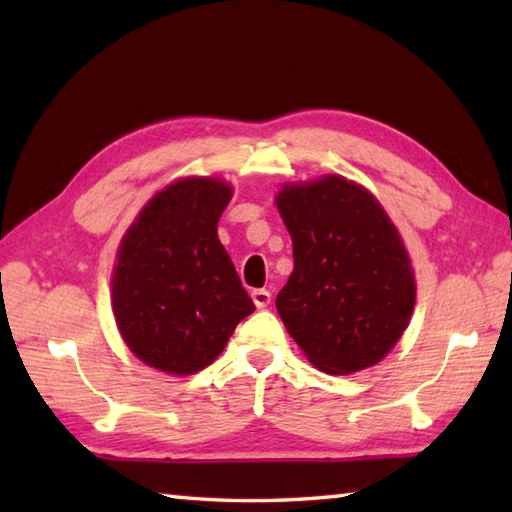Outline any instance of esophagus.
Listing matches in <instances>:
<instances>
[{"label": "esophagus", "mask_w": 512, "mask_h": 512, "mask_svg": "<svg viewBox=\"0 0 512 512\" xmlns=\"http://www.w3.org/2000/svg\"><path fill=\"white\" fill-rule=\"evenodd\" d=\"M250 297H253V303H255V306H257L259 310L268 308V306H270V299H273V297H270V292L264 290V288L253 290V292H250Z\"/></svg>", "instance_id": "obj_1"}]
</instances>
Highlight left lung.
Instances as JSON below:
<instances>
[{
    "label": "left lung",
    "instance_id": "left-lung-1",
    "mask_svg": "<svg viewBox=\"0 0 512 512\" xmlns=\"http://www.w3.org/2000/svg\"><path fill=\"white\" fill-rule=\"evenodd\" d=\"M277 209L295 270L277 312L308 361L328 374L376 365L416 303L405 244L372 193L341 176L286 184Z\"/></svg>",
    "mask_w": 512,
    "mask_h": 512
}]
</instances>
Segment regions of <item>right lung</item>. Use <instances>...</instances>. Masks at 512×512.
<instances>
[{
    "instance_id": "1",
    "label": "right lung",
    "mask_w": 512,
    "mask_h": 512,
    "mask_svg": "<svg viewBox=\"0 0 512 512\" xmlns=\"http://www.w3.org/2000/svg\"><path fill=\"white\" fill-rule=\"evenodd\" d=\"M231 195L217 178L173 182L145 204L118 248L116 325L129 350L160 372L187 376L211 365L255 310L217 237Z\"/></svg>"
}]
</instances>
